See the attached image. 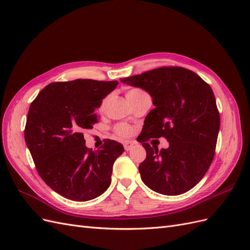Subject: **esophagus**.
<instances>
[{
  "mask_svg": "<svg viewBox=\"0 0 250 250\" xmlns=\"http://www.w3.org/2000/svg\"><path fill=\"white\" fill-rule=\"evenodd\" d=\"M123 146H124V148H125L126 151H129V150L134 146V143L129 142V141H126V142L123 143Z\"/></svg>",
  "mask_w": 250,
  "mask_h": 250,
  "instance_id": "obj_1",
  "label": "esophagus"
}]
</instances>
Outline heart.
Returning a JSON list of instances; mask_svg holds the SVG:
<instances>
[{
  "label": "heart",
  "instance_id": "heart-1",
  "mask_svg": "<svg viewBox=\"0 0 250 250\" xmlns=\"http://www.w3.org/2000/svg\"><path fill=\"white\" fill-rule=\"evenodd\" d=\"M146 94L145 92H143L142 89H139V88H130L127 90L126 93V97L127 99L129 102H131L132 100L137 99L138 97H140L141 95H144ZM107 102V98H105V99L102 100L101 104H100V110H103L104 107H105V104H106ZM115 132L118 134V135H121V137H128L131 133V128L126 125V124H118L116 127H115Z\"/></svg>",
  "mask_w": 250,
  "mask_h": 250
}]
</instances>
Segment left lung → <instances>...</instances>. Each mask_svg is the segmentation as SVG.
<instances>
[{"label": "left lung", "mask_w": 250, "mask_h": 250, "mask_svg": "<svg viewBox=\"0 0 250 250\" xmlns=\"http://www.w3.org/2000/svg\"><path fill=\"white\" fill-rule=\"evenodd\" d=\"M121 82L145 89L155 106L137 139L147 152L139 166L143 183L169 196L191 190L213 162L220 128L210 86L196 73L180 66L158 67ZM162 136L169 142L167 149L149 146L150 138Z\"/></svg>", "instance_id": "1"}]
</instances>
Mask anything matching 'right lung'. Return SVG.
<instances>
[{
    "label": "right lung",
    "mask_w": 250,
    "mask_h": 250,
    "mask_svg": "<svg viewBox=\"0 0 250 250\" xmlns=\"http://www.w3.org/2000/svg\"><path fill=\"white\" fill-rule=\"evenodd\" d=\"M118 83L53 82L30 105L25 141L36 170L53 191L67 199H94L110 185L112 166L124 152L123 145L106 139L100 150L92 151L83 132L98 123L95 109Z\"/></svg>",
    "instance_id": "1"
}]
</instances>
